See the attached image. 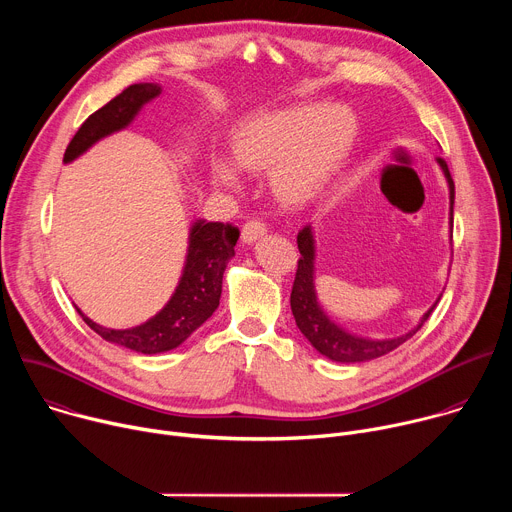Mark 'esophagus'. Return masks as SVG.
<instances>
[{
    "mask_svg": "<svg viewBox=\"0 0 512 512\" xmlns=\"http://www.w3.org/2000/svg\"><path fill=\"white\" fill-rule=\"evenodd\" d=\"M265 233H267L265 223L259 221V218H251V221H247V223L243 225L241 239H243V243H253V241L261 239Z\"/></svg>",
    "mask_w": 512,
    "mask_h": 512,
    "instance_id": "esophagus-1",
    "label": "esophagus"
}]
</instances>
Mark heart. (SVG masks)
<instances>
[{
    "mask_svg": "<svg viewBox=\"0 0 512 512\" xmlns=\"http://www.w3.org/2000/svg\"><path fill=\"white\" fill-rule=\"evenodd\" d=\"M358 137L356 115L342 105L308 103L253 115L231 137V156L241 172L269 174L283 206H302L322 194L348 162ZM218 188L239 186L235 170L214 162Z\"/></svg>",
    "mask_w": 512,
    "mask_h": 512,
    "instance_id": "b5f03b06",
    "label": "heart"
}]
</instances>
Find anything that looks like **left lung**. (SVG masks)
Wrapping results in <instances>:
<instances>
[{"label": "left lung", "mask_w": 512, "mask_h": 512, "mask_svg": "<svg viewBox=\"0 0 512 512\" xmlns=\"http://www.w3.org/2000/svg\"><path fill=\"white\" fill-rule=\"evenodd\" d=\"M437 164L442 166L448 184H450V202H452V225H454V180L452 174L448 170V164L444 158H437ZM298 249H300V259H298V269H296V279H294V287H291V312H294L296 324L300 328V332L310 340V344L324 356H328L330 360L336 362H362V360H371L383 354L393 352L395 348H399L403 342H407L421 326L423 322L429 318V314L433 312L427 310V314L423 316L421 324L411 330L405 336L399 338H391V340H367V338H358L352 336L348 332H344L342 328H338L336 324H332L326 314L322 312L318 300H316V291H314V239H312V231L310 227H306L304 231H300L298 235Z\"/></svg>", "instance_id": "left-lung-1"}]
</instances>
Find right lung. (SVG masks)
<instances>
[{
  "label": "right lung",
  "instance_id": "1",
  "mask_svg": "<svg viewBox=\"0 0 512 512\" xmlns=\"http://www.w3.org/2000/svg\"><path fill=\"white\" fill-rule=\"evenodd\" d=\"M160 93L158 85L137 83L123 89L115 99L85 119L64 152V162L75 160L91 145L125 127L143 103ZM239 229L231 223H196L190 231V247L182 279L166 308L141 326L129 330H109L77 312L103 340L121 344L135 352L156 354L180 346L198 326H202L218 306L223 294V271L235 255Z\"/></svg>",
  "mask_w": 512,
  "mask_h": 512
}]
</instances>
